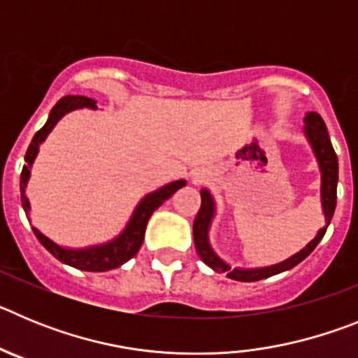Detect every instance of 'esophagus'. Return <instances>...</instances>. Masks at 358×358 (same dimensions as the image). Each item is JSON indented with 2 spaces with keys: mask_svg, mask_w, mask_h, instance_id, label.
<instances>
[{
  "mask_svg": "<svg viewBox=\"0 0 358 358\" xmlns=\"http://www.w3.org/2000/svg\"><path fill=\"white\" fill-rule=\"evenodd\" d=\"M199 177H201V176H199V173H195V176H194V179H199Z\"/></svg>",
  "mask_w": 358,
  "mask_h": 358,
  "instance_id": "1",
  "label": "esophagus"
}]
</instances>
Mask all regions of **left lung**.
<instances>
[{"instance_id": "1", "label": "left lung", "mask_w": 358, "mask_h": 358, "mask_svg": "<svg viewBox=\"0 0 358 358\" xmlns=\"http://www.w3.org/2000/svg\"><path fill=\"white\" fill-rule=\"evenodd\" d=\"M305 134L308 138L310 145L314 148V154L317 157L319 169H321V202H322V213H324V222L327 226L319 231L315 238L290 256L289 260L281 262L278 265H271V267L264 268H231L224 260H220L215 251L211 249L210 242H208V229H210L211 218L215 215V202L213 197L210 195L208 189L201 192V210H199L197 217L194 220V242L195 249H197L201 260L211 267L217 273L227 274V278L236 281H260L265 278H271L274 274H280L283 271L296 267L299 262H303L310 252L317 248V243L321 242L327 227L330 224L331 217H334L335 204H337V181H339V163H337V154H335L334 147H331L330 136H328L327 125L322 122L321 116L317 113H306L305 116Z\"/></svg>"}]
</instances>
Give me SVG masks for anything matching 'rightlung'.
Segmentation results:
<instances>
[{"instance_id": "obj_1", "label": "right lung", "mask_w": 358, "mask_h": 358, "mask_svg": "<svg viewBox=\"0 0 358 358\" xmlns=\"http://www.w3.org/2000/svg\"><path fill=\"white\" fill-rule=\"evenodd\" d=\"M80 107H90V109H96V102L93 98L87 96H69L61 98L57 106L53 107L52 113H50L48 122L44 123V127L39 129L31 140L30 147L27 150V156H24V161L27 164L23 166V172H21V204H23V210H30V204H28V199L24 195V188H27L28 177H30V169L31 163L36 159L37 152H39V145L46 140V136L50 134L53 127L57 125V122L69 113V110L80 109ZM186 185V181H173L170 185L163 186V188L156 189L148 194L143 201L138 204V208L132 213L131 220H129L127 227L123 229V233L120 236H116L113 242L102 243V245H94V248L87 249H66L57 245L55 242L44 236L39 229L31 227L34 233H36L37 240L43 243L44 248L48 249L57 260H61L62 264L71 265L75 268H80V271H90V273H106V271H110V268H116L120 265H123L125 262H129L136 252L140 251L141 243H143L145 238V227H147L148 218L157 208L163 204L166 199L172 197L177 189L182 188Z\"/></svg>"}]
</instances>
